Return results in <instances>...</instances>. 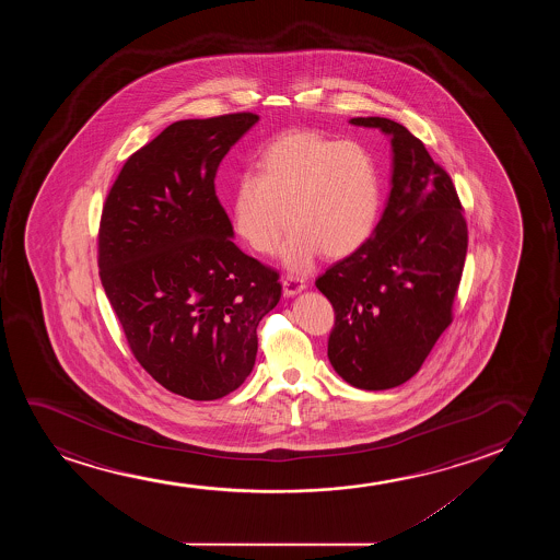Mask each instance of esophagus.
Listing matches in <instances>:
<instances>
[{
  "label": "esophagus",
  "mask_w": 560,
  "mask_h": 560,
  "mask_svg": "<svg viewBox=\"0 0 560 560\" xmlns=\"http://www.w3.org/2000/svg\"><path fill=\"white\" fill-rule=\"evenodd\" d=\"M306 289V283L299 279V277H284L283 279V294L284 296H296L299 292L304 291Z\"/></svg>",
  "instance_id": "34e87169"
}]
</instances>
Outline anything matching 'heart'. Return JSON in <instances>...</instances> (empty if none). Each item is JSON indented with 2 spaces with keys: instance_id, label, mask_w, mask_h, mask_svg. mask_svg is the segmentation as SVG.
Instances as JSON below:
<instances>
[{
  "instance_id": "1",
  "label": "heart",
  "mask_w": 560,
  "mask_h": 560,
  "mask_svg": "<svg viewBox=\"0 0 560 560\" xmlns=\"http://www.w3.org/2000/svg\"><path fill=\"white\" fill-rule=\"evenodd\" d=\"M256 168L238 176L231 205L233 230L254 253H277L292 223L281 256L284 268L302 273L319 254L345 258L373 235L383 184L365 147L287 131L261 151Z\"/></svg>"
}]
</instances>
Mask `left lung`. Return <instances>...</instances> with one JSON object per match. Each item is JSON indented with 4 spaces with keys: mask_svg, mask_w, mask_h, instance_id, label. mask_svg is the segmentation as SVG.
Returning <instances> with one entry per match:
<instances>
[{
    "mask_svg": "<svg viewBox=\"0 0 560 560\" xmlns=\"http://www.w3.org/2000/svg\"><path fill=\"white\" fill-rule=\"evenodd\" d=\"M350 124L390 138V195L368 243L315 287L335 307L332 369L361 390H388L421 369L452 323L467 222L452 177L406 126L381 116Z\"/></svg>",
    "mask_w": 560,
    "mask_h": 560,
    "instance_id": "8db88e82",
    "label": "left lung"
}]
</instances>
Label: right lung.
I'll return each instance as SVG.
<instances>
[{"instance_id": "obj_1", "label": "right lung", "mask_w": 560, "mask_h": 560, "mask_svg": "<svg viewBox=\"0 0 560 560\" xmlns=\"http://www.w3.org/2000/svg\"><path fill=\"white\" fill-rule=\"evenodd\" d=\"M260 120H179L126 161L103 207L100 276L136 360L166 390L208 401L237 390L258 323L281 299L276 269L243 253L215 172Z\"/></svg>"}]
</instances>
